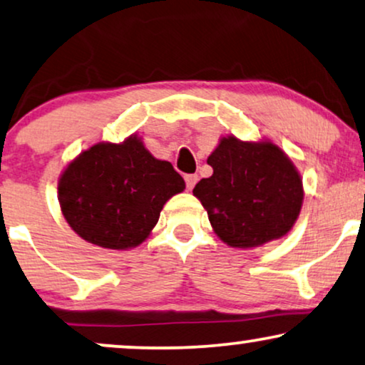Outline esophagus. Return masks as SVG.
I'll use <instances>...</instances> for the list:
<instances>
[{"label": "esophagus", "mask_w": 365, "mask_h": 365, "mask_svg": "<svg viewBox=\"0 0 365 365\" xmlns=\"http://www.w3.org/2000/svg\"><path fill=\"white\" fill-rule=\"evenodd\" d=\"M184 181H186V187L191 191L194 184L197 182V174H186V176H184Z\"/></svg>", "instance_id": "1"}]
</instances>
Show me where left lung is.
I'll return each instance as SVG.
<instances>
[{"mask_svg": "<svg viewBox=\"0 0 365 365\" xmlns=\"http://www.w3.org/2000/svg\"><path fill=\"white\" fill-rule=\"evenodd\" d=\"M212 176L192 194L225 243L252 248L287 235L297 221L304 189L297 169L272 142L223 137L207 158Z\"/></svg>", "mask_w": 365, "mask_h": 365, "instance_id": "1", "label": "left lung"}]
</instances>
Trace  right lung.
Returning <instances> with one entry per match:
<instances>
[{"label": "right lung", "mask_w": 365, "mask_h": 365, "mask_svg": "<svg viewBox=\"0 0 365 365\" xmlns=\"http://www.w3.org/2000/svg\"><path fill=\"white\" fill-rule=\"evenodd\" d=\"M186 184L168 160L154 159L137 137L97 144L61 174L58 200L67 223L88 243L125 250L142 243L160 210Z\"/></svg>", "instance_id": "right-lung-1"}]
</instances>
